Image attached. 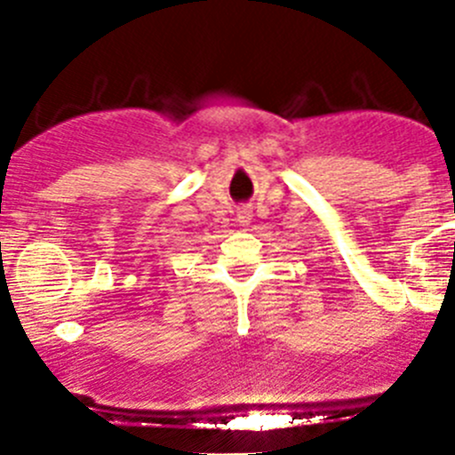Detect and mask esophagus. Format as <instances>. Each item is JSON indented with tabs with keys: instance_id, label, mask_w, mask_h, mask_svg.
Listing matches in <instances>:
<instances>
[{
	"instance_id": "34e87169",
	"label": "esophagus",
	"mask_w": 455,
	"mask_h": 455,
	"mask_svg": "<svg viewBox=\"0 0 455 455\" xmlns=\"http://www.w3.org/2000/svg\"><path fill=\"white\" fill-rule=\"evenodd\" d=\"M251 218H253V215H251V206H240V209H237V222H240L242 227H246V224L251 222Z\"/></svg>"
}]
</instances>
